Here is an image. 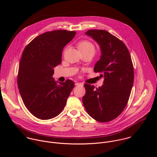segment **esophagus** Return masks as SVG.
<instances>
[{
    "mask_svg": "<svg viewBox=\"0 0 157 157\" xmlns=\"http://www.w3.org/2000/svg\"><path fill=\"white\" fill-rule=\"evenodd\" d=\"M76 86H83V83H81V82H76L75 84Z\"/></svg>",
    "mask_w": 157,
    "mask_h": 157,
    "instance_id": "34e87169",
    "label": "esophagus"
}]
</instances>
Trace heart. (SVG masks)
Instances as JSON below:
<instances>
[{
  "label": "heart",
  "mask_w": 157,
  "mask_h": 157,
  "mask_svg": "<svg viewBox=\"0 0 157 157\" xmlns=\"http://www.w3.org/2000/svg\"><path fill=\"white\" fill-rule=\"evenodd\" d=\"M78 47L81 52H92L94 53L96 51V48L94 44L91 41H89L87 40H83L79 41L78 43Z\"/></svg>",
  "instance_id": "heart-1"
}]
</instances>
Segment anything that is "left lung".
Listing matches in <instances>:
<instances>
[{
  "label": "left lung",
  "mask_w": 157,
  "mask_h": 157,
  "mask_svg": "<svg viewBox=\"0 0 157 157\" xmlns=\"http://www.w3.org/2000/svg\"><path fill=\"white\" fill-rule=\"evenodd\" d=\"M86 34L100 45L102 55L94 68L104 76L103 85L84 84L82 103L96 121L107 122L117 118L127 105L132 88L134 72L128 50L124 43L104 30H89Z\"/></svg>",
  "instance_id": "obj_1"
}]
</instances>
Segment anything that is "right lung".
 <instances>
[{"instance_id":"1","label":"right lung","mask_w":157,"mask_h":157,"mask_svg":"<svg viewBox=\"0 0 157 157\" xmlns=\"http://www.w3.org/2000/svg\"><path fill=\"white\" fill-rule=\"evenodd\" d=\"M76 33L66 30L44 32L30 41L22 53L18 87L27 109L40 119L58 116L75 86L70 79L57 84L52 76L53 68L61 63L64 47Z\"/></svg>"}]
</instances>
